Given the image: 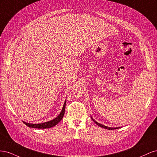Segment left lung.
<instances>
[{
	"mask_svg": "<svg viewBox=\"0 0 157 157\" xmlns=\"http://www.w3.org/2000/svg\"><path fill=\"white\" fill-rule=\"evenodd\" d=\"M92 120L94 121V122H95V123H96V124H97V125H98L99 126H100V127H101V128H105V129H107V130H114V129H117V128H110V127H108V126H104V125H102V124H99V123H98V122H97L96 121H95L93 118H92Z\"/></svg>",
	"mask_w": 157,
	"mask_h": 157,
	"instance_id": "obj_1",
	"label": "left lung"
}]
</instances>
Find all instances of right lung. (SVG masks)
<instances>
[{"label":"right lung","mask_w":157,"mask_h":157,"mask_svg":"<svg viewBox=\"0 0 157 157\" xmlns=\"http://www.w3.org/2000/svg\"><path fill=\"white\" fill-rule=\"evenodd\" d=\"M65 105H66V100L64 103V105H63V107L62 108V110H61L59 115L52 121L46 122H44V123H40V124H30V123H27V122H23V123H24L25 124H26V126H29V128H39V129H44V128H49L53 127V126H56L57 124H58V123L63 118L64 113H65Z\"/></svg>","instance_id":"right-lung-1"}]
</instances>
